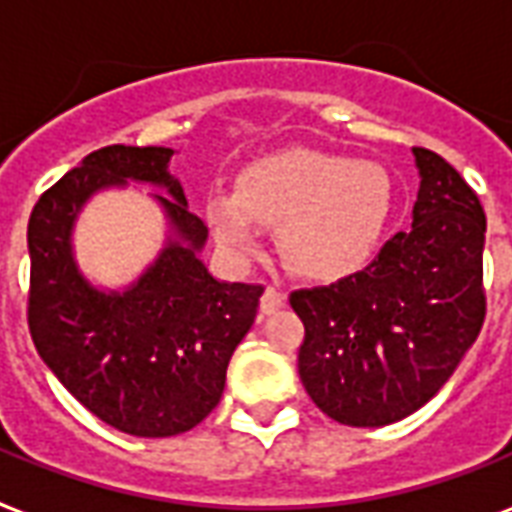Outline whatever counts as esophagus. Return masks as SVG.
<instances>
[{
  "mask_svg": "<svg viewBox=\"0 0 512 512\" xmlns=\"http://www.w3.org/2000/svg\"><path fill=\"white\" fill-rule=\"evenodd\" d=\"M287 301V295L282 290H276V287H266V293L260 298V312L263 314H274L276 309H282Z\"/></svg>",
  "mask_w": 512,
  "mask_h": 512,
  "instance_id": "obj_1",
  "label": "esophagus"
}]
</instances>
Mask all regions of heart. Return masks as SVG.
I'll return each instance as SVG.
<instances>
[{
	"instance_id": "obj_1",
	"label": "heart",
	"mask_w": 512,
	"mask_h": 512,
	"mask_svg": "<svg viewBox=\"0 0 512 512\" xmlns=\"http://www.w3.org/2000/svg\"><path fill=\"white\" fill-rule=\"evenodd\" d=\"M208 225L236 260L260 249V225L279 227L282 255L298 274L342 279L380 249L393 211L388 173L374 162L285 151L246 165L236 192L208 198Z\"/></svg>"
}]
</instances>
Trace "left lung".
Instances as JSON below:
<instances>
[{
    "label": "left lung",
    "instance_id": "1",
    "mask_svg": "<svg viewBox=\"0 0 512 512\" xmlns=\"http://www.w3.org/2000/svg\"><path fill=\"white\" fill-rule=\"evenodd\" d=\"M420 189L412 227L372 266L295 290L306 333L298 374L328 418L374 429L420 410L450 380L486 320V214L450 162L412 149Z\"/></svg>",
    "mask_w": 512,
    "mask_h": 512
}]
</instances>
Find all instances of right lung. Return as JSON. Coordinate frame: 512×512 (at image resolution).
Masks as SVG:
<instances>
[{"instance_id":"1","label":"right lung","mask_w":512,"mask_h":512,"mask_svg":"<svg viewBox=\"0 0 512 512\" xmlns=\"http://www.w3.org/2000/svg\"><path fill=\"white\" fill-rule=\"evenodd\" d=\"M173 149L105 146L45 189L29 217V333L45 366L94 418L132 437L195 429L225 391L230 355L255 323L263 285L219 282L198 252L208 227L168 173ZM127 180L158 198L174 236L124 294H102L77 271L72 225L94 191Z\"/></svg>"}]
</instances>
